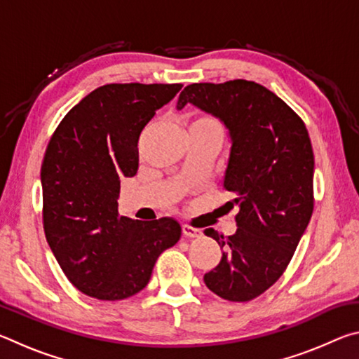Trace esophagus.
<instances>
[{
	"label": "esophagus",
	"mask_w": 359,
	"mask_h": 359,
	"mask_svg": "<svg viewBox=\"0 0 359 359\" xmlns=\"http://www.w3.org/2000/svg\"><path fill=\"white\" fill-rule=\"evenodd\" d=\"M182 233H184L185 238H190V239L199 238V236L203 234L201 229H198V228H194V226H190V224H182Z\"/></svg>",
	"instance_id": "1"
}]
</instances>
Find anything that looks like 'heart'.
<instances>
[{"instance_id":"b5f03b06","label":"heart","mask_w":359,"mask_h":359,"mask_svg":"<svg viewBox=\"0 0 359 359\" xmlns=\"http://www.w3.org/2000/svg\"><path fill=\"white\" fill-rule=\"evenodd\" d=\"M191 125L204 126V128H220V126H218V123H217V120L209 117V115H199V117L193 120Z\"/></svg>"}]
</instances>
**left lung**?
<instances>
[{"instance_id": "left-lung-1", "label": "left lung", "mask_w": 359, "mask_h": 359, "mask_svg": "<svg viewBox=\"0 0 359 359\" xmlns=\"http://www.w3.org/2000/svg\"><path fill=\"white\" fill-rule=\"evenodd\" d=\"M187 102L215 115L229 130L223 188L234 196L231 208L239 205L233 236L204 231L224 248L204 283L226 301H252L280 278L311 222V137L287 102L252 81L191 83L180 93L177 109Z\"/></svg>"}]
</instances>
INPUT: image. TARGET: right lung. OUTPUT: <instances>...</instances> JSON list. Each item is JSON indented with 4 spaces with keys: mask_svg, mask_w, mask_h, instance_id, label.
Instances as JSON below:
<instances>
[{
    "mask_svg": "<svg viewBox=\"0 0 359 359\" xmlns=\"http://www.w3.org/2000/svg\"><path fill=\"white\" fill-rule=\"evenodd\" d=\"M182 83H107L60 121L41 166L42 224L68 280L83 294L118 301L149 283L180 224L118 214L120 179L137 172V141Z\"/></svg>",
    "mask_w": 359,
    "mask_h": 359,
    "instance_id": "right-lung-1",
    "label": "right lung"
}]
</instances>
